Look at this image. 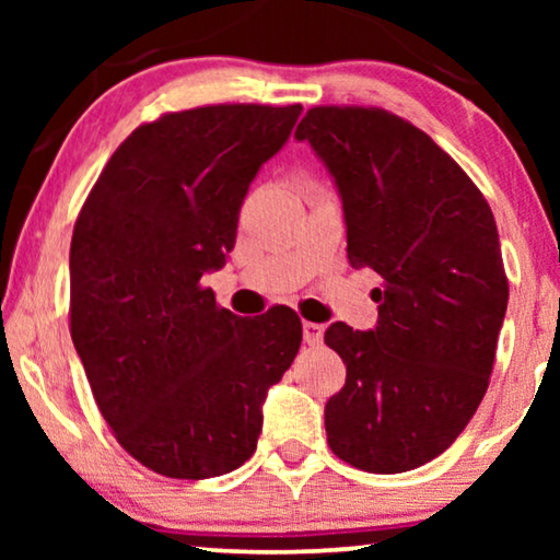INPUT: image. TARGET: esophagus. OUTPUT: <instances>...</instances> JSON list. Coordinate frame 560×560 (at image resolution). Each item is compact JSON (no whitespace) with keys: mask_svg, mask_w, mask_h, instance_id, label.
<instances>
[{"mask_svg":"<svg viewBox=\"0 0 560 560\" xmlns=\"http://www.w3.org/2000/svg\"><path fill=\"white\" fill-rule=\"evenodd\" d=\"M303 339L311 343V347H318L324 341V326L311 324V320H303Z\"/></svg>","mask_w":560,"mask_h":560,"instance_id":"esophagus-1","label":"esophagus"}]
</instances>
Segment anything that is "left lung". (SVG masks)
I'll use <instances>...</instances> for the list:
<instances>
[{
  "label": "left lung",
  "mask_w": 560,
  "mask_h": 560,
  "mask_svg": "<svg viewBox=\"0 0 560 560\" xmlns=\"http://www.w3.org/2000/svg\"><path fill=\"white\" fill-rule=\"evenodd\" d=\"M339 190L354 270L385 280L370 331L328 326L347 364L328 446L370 474L423 466L458 439L492 374L508 311L492 209L462 167L395 114L316 106L295 129Z\"/></svg>",
  "instance_id": "1"
}]
</instances>
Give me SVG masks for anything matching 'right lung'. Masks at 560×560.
Segmentation results:
<instances>
[{"instance_id": "1", "label": "right lung", "mask_w": 560, "mask_h": 560, "mask_svg": "<svg viewBox=\"0 0 560 560\" xmlns=\"http://www.w3.org/2000/svg\"><path fill=\"white\" fill-rule=\"evenodd\" d=\"M301 112L219 104L137 127L73 226V347L117 441L163 477L240 469L267 389L301 349L295 311L242 318L201 288L226 265L252 180Z\"/></svg>"}]
</instances>
